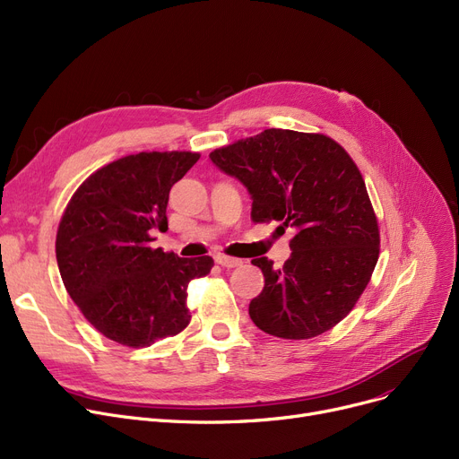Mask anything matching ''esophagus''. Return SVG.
<instances>
[{
    "label": "esophagus",
    "mask_w": 459,
    "mask_h": 459,
    "mask_svg": "<svg viewBox=\"0 0 459 459\" xmlns=\"http://www.w3.org/2000/svg\"><path fill=\"white\" fill-rule=\"evenodd\" d=\"M215 263L223 268H236V266H242L240 258H234V256H227V255H217L215 256Z\"/></svg>",
    "instance_id": "esophagus-1"
}]
</instances>
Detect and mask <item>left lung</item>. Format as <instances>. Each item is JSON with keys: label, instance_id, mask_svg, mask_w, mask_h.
Segmentation results:
<instances>
[{"label": "left lung", "instance_id": "1", "mask_svg": "<svg viewBox=\"0 0 459 459\" xmlns=\"http://www.w3.org/2000/svg\"><path fill=\"white\" fill-rule=\"evenodd\" d=\"M212 163L251 195L255 223L294 230L290 258L251 264L264 289L249 304L251 321L283 340H309L349 315L378 258V227L364 178L349 153L325 134L266 129L213 150Z\"/></svg>", "mask_w": 459, "mask_h": 459}]
</instances>
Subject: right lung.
Returning <instances> with one entry per match:
<instances>
[{
  "label": "right lung",
  "instance_id": "obj_1",
  "mask_svg": "<svg viewBox=\"0 0 459 459\" xmlns=\"http://www.w3.org/2000/svg\"><path fill=\"white\" fill-rule=\"evenodd\" d=\"M193 152H141L99 169L76 189L56 236L64 285L108 340L141 349L191 321L187 285L212 256L182 258L150 247L165 232L170 187L198 161Z\"/></svg>",
  "mask_w": 459,
  "mask_h": 459
}]
</instances>
